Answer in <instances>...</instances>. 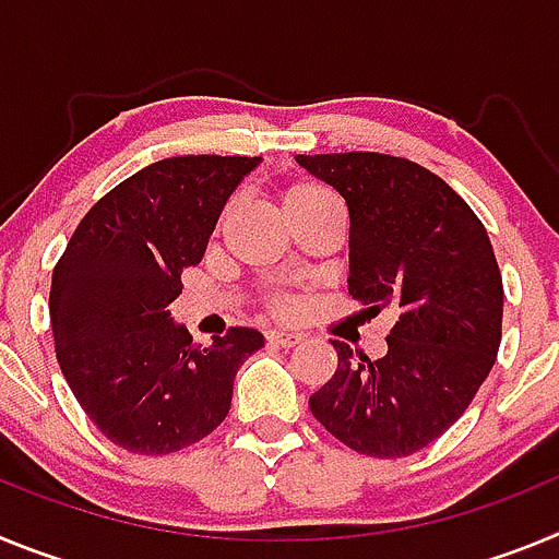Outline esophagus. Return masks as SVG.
<instances>
[{
  "instance_id": "34e87169",
  "label": "esophagus",
  "mask_w": 559,
  "mask_h": 559,
  "mask_svg": "<svg viewBox=\"0 0 559 559\" xmlns=\"http://www.w3.org/2000/svg\"><path fill=\"white\" fill-rule=\"evenodd\" d=\"M302 338V333H290V330H269V333H265V341H269V344H276V347H296Z\"/></svg>"
}]
</instances>
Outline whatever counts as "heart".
Listing matches in <instances>:
<instances>
[{"label":"heart","instance_id":"b5f03b06","mask_svg":"<svg viewBox=\"0 0 559 559\" xmlns=\"http://www.w3.org/2000/svg\"><path fill=\"white\" fill-rule=\"evenodd\" d=\"M330 201H335L333 192H330L328 187L316 185V181H296V185L285 187L283 195H280V204H283V212L288 221L299 218V215H308V212L319 210V206L330 204ZM226 218H229V210L224 212V221ZM296 308H299V302H296L290 294H271L269 296V310L274 316H283V319H288V316L296 313Z\"/></svg>","mask_w":559,"mask_h":559}]
</instances>
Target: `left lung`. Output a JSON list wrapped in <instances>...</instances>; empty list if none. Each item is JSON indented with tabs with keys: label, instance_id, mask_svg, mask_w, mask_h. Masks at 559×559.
Instances as JSON below:
<instances>
[{
	"label": "left lung",
	"instance_id": "left-lung-1",
	"mask_svg": "<svg viewBox=\"0 0 559 559\" xmlns=\"http://www.w3.org/2000/svg\"><path fill=\"white\" fill-rule=\"evenodd\" d=\"M296 162L347 201L353 299L394 313L383 358L333 341L338 369L310 412L364 456H412L462 417L496 364L503 285L490 237L417 162L367 151Z\"/></svg>",
	"mask_w": 559,
	"mask_h": 559
}]
</instances>
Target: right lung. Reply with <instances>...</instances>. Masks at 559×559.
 Masks as SVG:
<instances>
[{"mask_svg":"<svg viewBox=\"0 0 559 559\" xmlns=\"http://www.w3.org/2000/svg\"><path fill=\"white\" fill-rule=\"evenodd\" d=\"M260 156H173L106 192L52 271L56 355L86 417L114 445L165 456L229 414L237 369L263 333L231 328L210 347L173 322L181 271L201 263L235 187Z\"/></svg>","mask_w":559,"mask_h":559,"instance_id":"1","label":"right lung"}]
</instances>
